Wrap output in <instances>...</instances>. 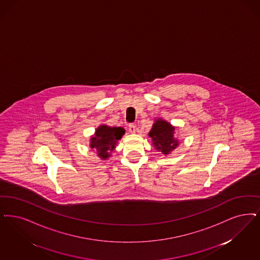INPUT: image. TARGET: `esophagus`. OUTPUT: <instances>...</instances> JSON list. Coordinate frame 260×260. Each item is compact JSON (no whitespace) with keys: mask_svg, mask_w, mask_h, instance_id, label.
<instances>
[{"mask_svg":"<svg viewBox=\"0 0 260 260\" xmlns=\"http://www.w3.org/2000/svg\"><path fill=\"white\" fill-rule=\"evenodd\" d=\"M128 131H129L132 134H135V125H134V124H129V125H128Z\"/></svg>","mask_w":260,"mask_h":260,"instance_id":"1","label":"esophagus"}]
</instances>
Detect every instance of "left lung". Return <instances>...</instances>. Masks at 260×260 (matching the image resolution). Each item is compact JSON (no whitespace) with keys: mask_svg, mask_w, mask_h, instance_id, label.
Returning <instances> with one entry per match:
<instances>
[{"mask_svg":"<svg viewBox=\"0 0 260 260\" xmlns=\"http://www.w3.org/2000/svg\"><path fill=\"white\" fill-rule=\"evenodd\" d=\"M175 126L161 118L155 120L149 136L152 138V145L164 155H169L180 144L174 136Z\"/></svg>","mask_w":260,"mask_h":260,"instance_id":"left-lung-1","label":"left lung"}]
</instances>
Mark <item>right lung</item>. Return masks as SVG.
Returning <instances> with one entry per match:
<instances>
[{"mask_svg": "<svg viewBox=\"0 0 260 260\" xmlns=\"http://www.w3.org/2000/svg\"><path fill=\"white\" fill-rule=\"evenodd\" d=\"M125 128L102 124L90 138V148L96 151L98 156L105 160L111 156L118 141L125 135Z\"/></svg>", "mask_w": 260, "mask_h": 260, "instance_id": "1", "label": "right lung"}]
</instances>
